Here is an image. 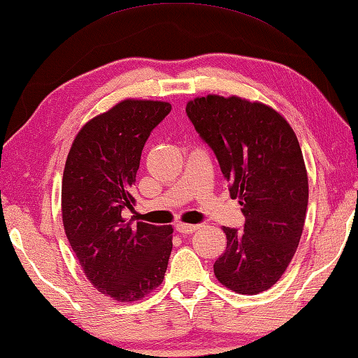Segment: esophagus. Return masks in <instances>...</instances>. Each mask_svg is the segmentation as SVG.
I'll list each match as a JSON object with an SVG mask.
<instances>
[{"mask_svg": "<svg viewBox=\"0 0 358 358\" xmlns=\"http://www.w3.org/2000/svg\"><path fill=\"white\" fill-rule=\"evenodd\" d=\"M198 228H199L198 224H189V223H178V224H176V231H178V233H182V234L195 233Z\"/></svg>", "mask_w": 358, "mask_h": 358, "instance_id": "obj_1", "label": "esophagus"}]
</instances>
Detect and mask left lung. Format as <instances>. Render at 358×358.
<instances>
[{"mask_svg": "<svg viewBox=\"0 0 358 358\" xmlns=\"http://www.w3.org/2000/svg\"><path fill=\"white\" fill-rule=\"evenodd\" d=\"M185 111L245 215L242 231L223 227L227 250L215 277L237 294L267 291L289 266L306 218L308 174L297 136L272 106L237 96L196 97Z\"/></svg>", "mask_w": 358, "mask_h": 358, "instance_id": "left-lung-1", "label": "left lung"}]
</instances>
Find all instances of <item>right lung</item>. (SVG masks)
I'll use <instances>...</instances> for the list:
<instances>
[{
  "label": "right lung",
  "mask_w": 358,
  "mask_h": 358,
  "mask_svg": "<svg viewBox=\"0 0 358 358\" xmlns=\"http://www.w3.org/2000/svg\"><path fill=\"white\" fill-rule=\"evenodd\" d=\"M171 111L160 100L125 99L87 121L75 136L62 174L66 236L86 278L117 302H135L159 287L173 248V227L127 223L134 209L141 150Z\"/></svg>",
  "instance_id": "1"
}]
</instances>
